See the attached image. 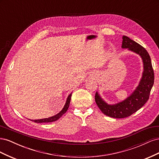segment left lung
<instances>
[{
	"instance_id": "1",
	"label": "left lung",
	"mask_w": 159,
	"mask_h": 159,
	"mask_svg": "<svg viewBox=\"0 0 159 159\" xmlns=\"http://www.w3.org/2000/svg\"><path fill=\"white\" fill-rule=\"evenodd\" d=\"M121 48L136 53L141 56L143 63V71L139 85L133 92L122 102L115 104H108L96 92L95 100L98 107L107 116L120 119L125 118L141 109L149 98L154 84V71L151 60L147 51L138 43L126 36H123Z\"/></svg>"
}]
</instances>
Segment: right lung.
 Instances as JSON below:
<instances>
[{"mask_svg": "<svg viewBox=\"0 0 159 159\" xmlns=\"http://www.w3.org/2000/svg\"><path fill=\"white\" fill-rule=\"evenodd\" d=\"M71 96V93L68 95V98H67L66 103L64 105V107L57 114L54 115V116H52V117H50L48 118H44V119H36V120L30 119V120H31L32 121H34L35 123H50V122L57 121V120L59 119L62 116V115H63L67 111V110H68V109L69 107L70 103Z\"/></svg>", "mask_w": 159, "mask_h": 159, "instance_id": "1", "label": "right lung"}]
</instances>
